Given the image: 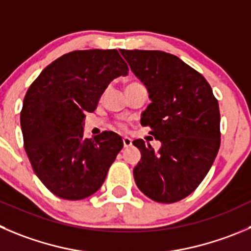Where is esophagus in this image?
<instances>
[{
	"instance_id": "esophagus-1",
	"label": "esophagus",
	"mask_w": 251,
	"mask_h": 251,
	"mask_svg": "<svg viewBox=\"0 0 251 251\" xmlns=\"http://www.w3.org/2000/svg\"><path fill=\"white\" fill-rule=\"evenodd\" d=\"M123 145H124V148H129L130 145H132V139L128 137H124L123 138Z\"/></svg>"
}]
</instances>
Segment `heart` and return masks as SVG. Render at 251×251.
<instances>
[{
	"label": "heart",
	"mask_w": 251,
	"mask_h": 251,
	"mask_svg": "<svg viewBox=\"0 0 251 251\" xmlns=\"http://www.w3.org/2000/svg\"><path fill=\"white\" fill-rule=\"evenodd\" d=\"M121 127H123V126H121Z\"/></svg>",
	"instance_id": "1"
}]
</instances>
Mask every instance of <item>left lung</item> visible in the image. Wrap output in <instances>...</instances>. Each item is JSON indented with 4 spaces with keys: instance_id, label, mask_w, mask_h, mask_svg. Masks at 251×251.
<instances>
[{
    "instance_id": "8db88e82",
    "label": "left lung",
    "mask_w": 251,
    "mask_h": 251,
    "mask_svg": "<svg viewBox=\"0 0 251 251\" xmlns=\"http://www.w3.org/2000/svg\"><path fill=\"white\" fill-rule=\"evenodd\" d=\"M148 88L151 103L140 123L161 148L133 144L142 159L133 170L138 188L152 201L174 203L199 187L221 145L218 101L206 78L177 56L160 50H119Z\"/></svg>"
}]
</instances>
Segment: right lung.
<instances>
[{"label": "right lung", "instance_id": "right-lung-1", "mask_svg": "<svg viewBox=\"0 0 251 251\" xmlns=\"http://www.w3.org/2000/svg\"><path fill=\"white\" fill-rule=\"evenodd\" d=\"M128 71L116 49L75 50L48 65L28 88L21 111L25 152L35 175L60 199L94 195L123 148L113 132L85 138L82 126L109 82Z\"/></svg>", "mask_w": 251, "mask_h": 251}]
</instances>
